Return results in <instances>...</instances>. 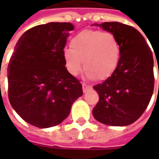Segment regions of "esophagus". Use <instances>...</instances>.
I'll use <instances>...</instances> for the list:
<instances>
[{
  "label": "esophagus",
  "mask_w": 159,
  "mask_h": 159,
  "mask_svg": "<svg viewBox=\"0 0 159 159\" xmlns=\"http://www.w3.org/2000/svg\"><path fill=\"white\" fill-rule=\"evenodd\" d=\"M92 89V87L90 86V85H88L86 83H83V93H86L87 91H89Z\"/></svg>",
  "instance_id": "34e87169"
}]
</instances>
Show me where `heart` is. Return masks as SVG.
Segmentation results:
<instances>
[{
  "mask_svg": "<svg viewBox=\"0 0 159 159\" xmlns=\"http://www.w3.org/2000/svg\"><path fill=\"white\" fill-rule=\"evenodd\" d=\"M121 58V45L111 32L85 30L73 36L70 49H65L63 59L72 76L83 70L89 78L106 80L117 69ZM84 65H82V62Z\"/></svg>",
  "mask_w": 159,
  "mask_h": 159,
  "instance_id": "heart-1",
  "label": "heart"
}]
</instances>
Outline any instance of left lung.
Listing matches in <instances>:
<instances>
[{"instance_id": "obj_1", "label": "left lung", "mask_w": 159, "mask_h": 159, "mask_svg": "<svg viewBox=\"0 0 159 159\" xmlns=\"http://www.w3.org/2000/svg\"><path fill=\"white\" fill-rule=\"evenodd\" d=\"M93 25L114 34L121 45L116 70L104 83L93 86L100 96L93 109V117L106 125H129L143 114L153 93L152 52L143 36L134 27L119 22Z\"/></svg>"}]
</instances>
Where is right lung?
Listing matches in <instances>:
<instances>
[{
  "label": "right lung",
  "instance_id": "add662e5",
  "mask_svg": "<svg viewBox=\"0 0 159 159\" xmlns=\"http://www.w3.org/2000/svg\"><path fill=\"white\" fill-rule=\"evenodd\" d=\"M71 23L51 22L23 34L7 66L8 98L25 122L47 129L62 123L83 95L82 84L65 66L63 52Z\"/></svg>",
  "mask_w": 159,
  "mask_h": 159
}]
</instances>
